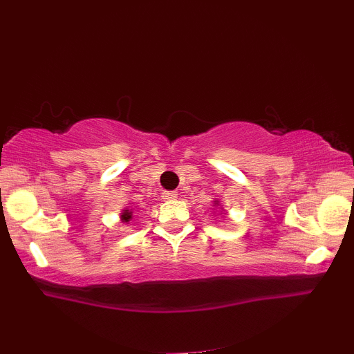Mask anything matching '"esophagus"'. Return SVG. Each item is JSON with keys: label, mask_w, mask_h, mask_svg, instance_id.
Listing matches in <instances>:
<instances>
[{"label": "esophagus", "mask_w": 354, "mask_h": 354, "mask_svg": "<svg viewBox=\"0 0 354 354\" xmlns=\"http://www.w3.org/2000/svg\"><path fill=\"white\" fill-rule=\"evenodd\" d=\"M177 194L174 191H166L163 194V200H166V202H172V200H177Z\"/></svg>", "instance_id": "34e87169"}]
</instances>
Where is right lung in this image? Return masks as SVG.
<instances>
[{
  "mask_svg": "<svg viewBox=\"0 0 354 354\" xmlns=\"http://www.w3.org/2000/svg\"><path fill=\"white\" fill-rule=\"evenodd\" d=\"M131 218H132V211H129V209H124V211H123V216H122V220H123V222H129Z\"/></svg>",
  "mask_w": 354,
  "mask_h": 354,
  "instance_id": "add662e5",
  "label": "right lung"
}]
</instances>
